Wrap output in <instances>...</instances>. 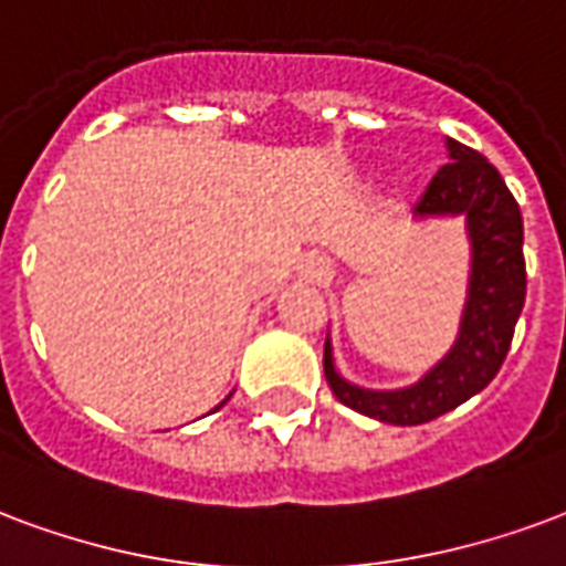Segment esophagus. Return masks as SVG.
<instances>
[{
	"label": "esophagus",
	"instance_id": "1",
	"mask_svg": "<svg viewBox=\"0 0 566 566\" xmlns=\"http://www.w3.org/2000/svg\"><path fill=\"white\" fill-rule=\"evenodd\" d=\"M326 275H329V263L317 261L315 263V279H326Z\"/></svg>",
	"mask_w": 566,
	"mask_h": 566
}]
</instances>
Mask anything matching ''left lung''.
<instances>
[{"instance_id": "1", "label": "left lung", "mask_w": 566, "mask_h": 566, "mask_svg": "<svg viewBox=\"0 0 566 566\" xmlns=\"http://www.w3.org/2000/svg\"><path fill=\"white\" fill-rule=\"evenodd\" d=\"M453 161L438 170L413 207V216H464L471 240V279L459 338L450 354L405 389H363L347 384L324 345V375L342 405L389 426H420L453 411L489 387L504 363L525 305L522 212L516 198L483 155L447 140Z\"/></svg>"}]
</instances>
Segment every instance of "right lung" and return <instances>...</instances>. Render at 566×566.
<instances>
[{"label": "right lung", "instance_id": "right-lung-1", "mask_svg": "<svg viewBox=\"0 0 566 566\" xmlns=\"http://www.w3.org/2000/svg\"><path fill=\"white\" fill-rule=\"evenodd\" d=\"M228 399H230V396H228ZM228 399H224V401H228ZM224 401H221V405H224ZM221 405H219V408H221Z\"/></svg>", "mask_w": 566, "mask_h": 566}]
</instances>
